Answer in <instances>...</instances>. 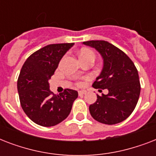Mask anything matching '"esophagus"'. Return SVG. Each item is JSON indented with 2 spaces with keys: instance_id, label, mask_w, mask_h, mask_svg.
Masks as SVG:
<instances>
[{
  "instance_id": "esophagus-1",
  "label": "esophagus",
  "mask_w": 156,
  "mask_h": 156,
  "mask_svg": "<svg viewBox=\"0 0 156 156\" xmlns=\"http://www.w3.org/2000/svg\"><path fill=\"white\" fill-rule=\"evenodd\" d=\"M84 94H86L85 90H79V91H78V95H83Z\"/></svg>"
}]
</instances>
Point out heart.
<instances>
[{
    "label": "heart",
    "instance_id": "obj_1",
    "mask_svg": "<svg viewBox=\"0 0 156 156\" xmlns=\"http://www.w3.org/2000/svg\"><path fill=\"white\" fill-rule=\"evenodd\" d=\"M84 56H93L95 57V54L92 50L88 49V48H83L81 50L79 57H84Z\"/></svg>",
    "mask_w": 156,
    "mask_h": 156
}]
</instances>
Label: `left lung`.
<instances>
[{
	"label": "left lung",
	"instance_id": "obj_1",
	"mask_svg": "<svg viewBox=\"0 0 156 156\" xmlns=\"http://www.w3.org/2000/svg\"><path fill=\"white\" fill-rule=\"evenodd\" d=\"M83 44L94 48L104 61L102 71L92 87L108 90L107 95H97L96 101L89 107L90 115L106 125L125 121L134 110L140 95V82L134 64L125 52L107 41L90 40Z\"/></svg>",
	"mask_w": 156,
	"mask_h": 156
}]
</instances>
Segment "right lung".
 I'll use <instances>...</instances> for the list:
<instances>
[{"instance_id":"add662e5","label":"right lung","mask_w":156,"mask_h":156,"mask_svg":"<svg viewBox=\"0 0 156 156\" xmlns=\"http://www.w3.org/2000/svg\"><path fill=\"white\" fill-rule=\"evenodd\" d=\"M74 43L49 44L31 54L23 64L18 79L22 108L29 118L45 127L61 123L70 113L78 91L66 89L55 95L48 81L63 56Z\"/></svg>"}]
</instances>
